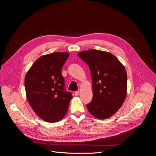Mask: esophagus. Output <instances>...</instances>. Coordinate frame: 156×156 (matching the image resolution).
I'll return each instance as SVG.
<instances>
[{
  "instance_id": "34e87169",
  "label": "esophagus",
  "mask_w": 156,
  "mask_h": 156,
  "mask_svg": "<svg viewBox=\"0 0 156 156\" xmlns=\"http://www.w3.org/2000/svg\"><path fill=\"white\" fill-rule=\"evenodd\" d=\"M79 94V91H76V92H75V96H78Z\"/></svg>"
}]
</instances>
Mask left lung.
<instances>
[{
    "label": "left lung",
    "mask_w": 156,
    "mask_h": 156,
    "mask_svg": "<svg viewBox=\"0 0 156 156\" xmlns=\"http://www.w3.org/2000/svg\"><path fill=\"white\" fill-rule=\"evenodd\" d=\"M90 68L93 98L87 105L90 114L107 119L120 109L127 95V73L124 66L115 55L96 49L77 54Z\"/></svg>",
    "instance_id": "left-lung-1"
}]
</instances>
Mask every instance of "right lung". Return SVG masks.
<instances>
[{
	"instance_id": "right-lung-1",
	"label": "right lung",
	"mask_w": 156,
	"mask_h": 156,
	"mask_svg": "<svg viewBox=\"0 0 156 156\" xmlns=\"http://www.w3.org/2000/svg\"><path fill=\"white\" fill-rule=\"evenodd\" d=\"M69 53L54 52L42 55L33 63L25 78L26 96L40 119L54 123L66 115L72 94L64 89L61 70Z\"/></svg>"
}]
</instances>
